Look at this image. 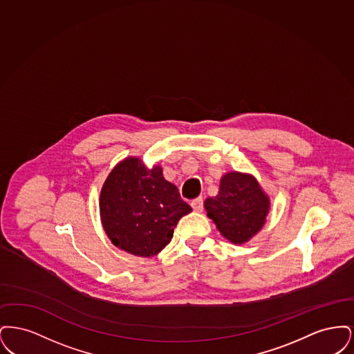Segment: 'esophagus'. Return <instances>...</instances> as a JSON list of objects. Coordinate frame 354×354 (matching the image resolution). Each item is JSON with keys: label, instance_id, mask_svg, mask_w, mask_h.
<instances>
[{"label": "esophagus", "instance_id": "esophagus-1", "mask_svg": "<svg viewBox=\"0 0 354 354\" xmlns=\"http://www.w3.org/2000/svg\"><path fill=\"white\" fill-rule=\"evenodd\" d=\"M191 207L194 208L195 212H202L203 211V199L202 198H198V199H194L191 202Z\"/></svg>", "mask_w": 354, "mask_h": 354}]
</instances>
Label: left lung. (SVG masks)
Instances as JSON below:
<instances>
[{
  "label": "left lung",
  "instance_id": "8db88e82",
  "mask_svg": "<svg viewBox=\"0 0 354 354\" xmlns=\"http://www.w3.org/2000/svg\"><path fill=\"white\" fill-rule=\"evenodd\" d=\"M204 208L220 235L244 244L266 224L270 199L253 175L230 171L220 179L219 194L205 199Z\"/></svg>",
  "mask_w": 354,
  "mask_h": 354
}]
</instances>
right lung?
<instances>
[{
  "mask_svg": "<svg viewBox=\"0 0 354 354\" xmlns=\"http://www.w3.org/2000/svg\"><path fill=\"white\" fill-rule=\"evenodd\" d=\"M191 211L176 185L165 179L163 169H147L136 156L120 160L102 185V227L117 248L135 256L160 252Z\"/></svg>",
  "mask_w": 354,
  "mask_h": 354,
  "instance_id": "obj_1",
  "label": "right lung"
}]
</instances>
